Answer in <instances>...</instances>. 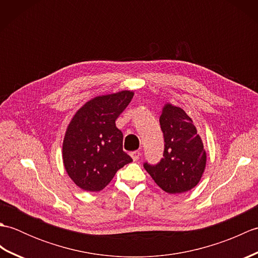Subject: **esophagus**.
<instances>
[{
  "instance_id": "1",
  "label": "esophagus",
  "mask_w": 258,
  "mask_h": 258,
  "mask_svg": "<svg viewBox=\"0 0 258 258\" xmlns=\"http://www.w3.org/2000/svg\"><path fill=\"white\" fill-rule=\"evenodd\" d=\"M130 155L133 158V161H138L140 155H141V153H140V151H133V152H131Z\"/></svg>"
}]
</instances>
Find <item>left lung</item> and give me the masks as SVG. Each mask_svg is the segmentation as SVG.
<instances>
[{
  "mask_svg": "<svg viewBox=\"0 0 258 258\" xmlns=\"http://www.w3.org/2000/svg\"><path fill=\"white\" fill-rule=\"evenodd\" d=\"M164 154L156 165L144 168L169 194H180L199 184L206 166V152L193 120L178 106L166 103L160 116Z\"/></svg>",
  "mask_w": 258,
  "mask_h": 258,
  "instance_id": "left-lung-1",
  "label": "left lung"
}]
</instances>
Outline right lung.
<instances>
[{
    "instance_id": "1",
    "label": "right lung",
    "mask_w": 258,
    "mask_h": 258,
    "mask_svg": "<svg viewBox=\"0 0 258 258\" xmlns=\"http://www.w3.org/2000/svg\"><path fill=\"white\" fill-rule=\"evenodd\" d=\"M134 92L120 91L86 102L65 132L63 164L71 179L87 191L102 190L119 168L133 160L123 151V133L115 120Z\"/></svg>"
}]
</instances>
